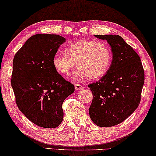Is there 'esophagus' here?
I'll return each instance as SVG.
<instances>
[{"label":"esophagus","instance_id":"34e87169","mask_svg":"<svg viewBox=\"0 0 156 156\" xmlns=\"http://www.w3.org/2000/svg\"><path fill=\"white\" fill-rule=\"evenodd\" d=\"M83 86L82 85H80V84H78V83H76L75 84V88L76 90H80L83 88Z\"/></svg>","mask_w":156,"mask_h":156}]
</instances>
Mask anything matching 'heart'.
Returning a JSON list of instances; mask_svg holds the SVG:
<instances>
[{"label": "heart", "mask_w": 156, "mask_h": 156, "mask_svg": "<svg viewBox=\"0 0 156 156\" xmlns=\"http://www.w3.org/2000/svg\"><path fill=\"white\" fill-rule=\"evenodd\" d=\"M65 54L57 52L52 58L56 71L69 75L76 64L78 70L73 79L88 77L91 80L102 78L109 71L112 61L110 48L101 41L79 39L65 48Z\"/></svg>", "instance_id": "1"}]
</instances>
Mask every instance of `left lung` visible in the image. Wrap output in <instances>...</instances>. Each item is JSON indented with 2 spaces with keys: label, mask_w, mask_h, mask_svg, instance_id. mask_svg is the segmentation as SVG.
<instances>
[{
  "label": "left lung",
  "mask_w": 156,
  "mask_h": 156,
  "mask_svg": "<svg viewBox=\"0 0 156 156\" xmlns=\"http://www.w3.org/2000/svg\"><path fill=\"white\" fill-rule=\"evenodd\" d=\"M95 36L110 45L112 61L107 73L88 85L93 93L89 115L97 126L109 127L124 121L139 106L144 71L139 56L122 37Z\"/></svg>",
  "instance_id": "obj_1"
}]
</instances>
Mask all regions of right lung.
I'll return each mask as SVG.
<instances>
[{
    "instance_id": "1",
    "label": "right lung",
    "mask_w": 156,
    "mask_h": 156,
    "mask_svg": "<svg viewBox=\"0 0 156 156\" xmlns=\"http://www.w3.org/2000/svg\"><path fill=\"white\" fill-rule=\"evenodd\" d=\"M66 40L57 34L33 35L13 59L11 85L16 104L28 119L44 128H56L62 122L63 101L75 90L52 64Z\"/></svg>"
}]
</instances>
